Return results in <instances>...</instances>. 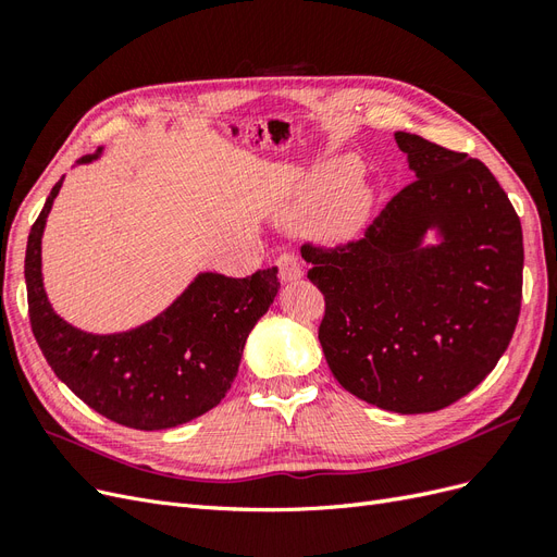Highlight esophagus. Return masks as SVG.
<instances>
[{
	"mask_svg": "<svg viewBox=\"0 0 557 557\" xmlns=\"http://www.w3.org/2000/svg\"><path fill=\"white\" fill-rule=\"evenodd\" d=\"M276 267H278V278L281 283H293L297 278H301V264L299 260L293 256V252H283V256L276 260Z\"/></svg>",
	"mask_w": 557,
	"mask_h": 557,
	"instance_id": "34e87169",
	"label": "esophagus"
}]
</instances>
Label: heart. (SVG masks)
I'll return each instance as SVG.
<instances>
[{
  "instance_id": "obj_1",
  "label": "heart",
  "mask_w": 557,
  "mask_h": 557,
  "mask_svg": "<svg viewBox=\"0 0 557 557\" xmlns=\"http://www.w3.org/2000/svg\"><path fill=\"white\" fill-rule=\"evenodd\" d=\"M358 174L360 164L348 156L307 166L274 201L272 218L285 227L309 225L318 242H348L362 230L374 207V190L356 181Z\"/></svg>"
}]
</instances>
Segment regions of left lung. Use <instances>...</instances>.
I'll return each instance as SVG.
<instances>
[{"mask_svg": "<svg viewBox=\"0 0 557 557\" xmlns=\"http://www.w3.org/2000/svg\"><path fill=\"white\" fill-rule=\"evenodd\" d=\"M416 181L364 239L301 248L325 295L318 339L348 393L395 413L458 401L507 350L522 297V230L497 178L467 153L395 132Z\"/></svg>", "mask_w": 557, "mask_h": 557, "instance_id": "obj_1", "label": "left lung"}]
</instances>
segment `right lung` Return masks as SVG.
<instances>
[{"label":"right lung","mask_w":557,"mask_h":557,"mask_svg":"<svg viewBox=\"0 0 557 557\" xmlns=\"http://www.w3.org/2000/svg\"><path fill=\"white\" fill-rule=\"evenodd\" d=\"M102 156L97 148L76 166ZM62 181L32 225L25 252L32 332L50 369L90 409L132 430H170L211 411L239 372L250 330L274 305L278 269L248 278L199 272L170 307L137 327L81 330L53 309L44 283L41 239Z\"/></svg>","instance_id":"add662e5"}]
</instances>
